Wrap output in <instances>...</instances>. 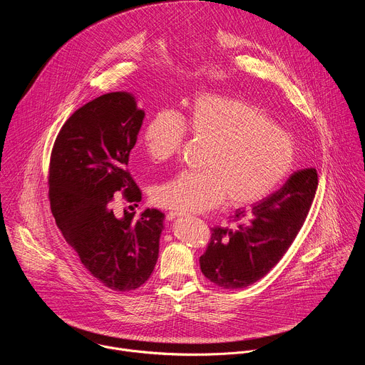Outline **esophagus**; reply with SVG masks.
Returning <instances> with one entry per match:
<instances>
[{"label":"esophagus","instance_id":"obj_1","mask_svg":"<svg viewBox=\"0 0 365 365\" xmlns=\"http://www.w3.org/2000/svg\"><path fill=\"white\" fill-rule=\"evenodd\" d=\"M180 215H183V214L179 212V211H169V212L166 214V218H168L169 221H172V220H175V218H178V217H180Z\"/></svg>","mask_w":365,"mask_h":365}]
</instances>
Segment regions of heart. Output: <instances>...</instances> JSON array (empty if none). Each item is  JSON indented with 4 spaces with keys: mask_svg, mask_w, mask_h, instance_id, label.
I'll return each mask as SVG.
<instances>
[{
    "mask_svg": "<svg viewBox=\"0 0 365 365\" xmlns=\"http://www.w3.org/2000/svg\"><path fill=\"white\" fill-rule=\"evenodd\" d=\"M189 133L207 143L200 172L183 170L155 185L153 202L179 212L211 210L227 205L242 207L273 192L289 175L296 158L292 135L254 103L227 95L199 93L185 118L160 108L143 131L145 154L166 163L179 154Z\"/></svg>",
    "mask_w": 365,
    "mask_h": 365,
    "instance_id": "b5f03b06",
    "label": "heart"
}]
</instances>
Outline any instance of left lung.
Masks as SVG:
<instances>
[{"mask_svg":"<svg viewBox=\"0 0 365 365\" xmlns=\"http://www.w3.org/2000/svg\"><path fill=\"white\" fill-rule=\"evenodd\" d=\"M317 189V169L297 170L250 211L237 210L230 227L211 228L199 258L203 276L224 289H244L264 277L297 237Z\"/></svg>","mask_w":365,"mask_h":365,"instance_id":"obj_1","label":"left lung"}]
</instances>
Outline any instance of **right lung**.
<instances>
[{"label":"right lung","instance_id":"add662e5","mask_svg":"<svg viewBox=\"0 0 365 365\" xmlns=\"http://www.w3.org/2000/svg\"><path fill=\"white\" fill-rule=\"evenodd\" d=\"M144 113L127 92L101 95L61 128L48 165V200L58 227L83 267L103 286L135 290L159 258L165 215L145 207L117 218L114 193L140 202L127 166Z\"/></svg>","mask_w":365,"mask_h":365}]
</instances>
